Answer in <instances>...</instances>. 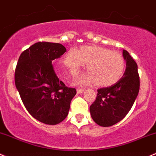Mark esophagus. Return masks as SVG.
Masks as SVG:
<instances>
[{
	"label": "esophagus",
	"mask_w": 156,
	"mask_h": 156,
	"mask_svg": "<svg viewBox=\"0 0 156 156\" xmlns=\"http://www.w3.org/2000/svg\"><path fill=\"white\" fill-rule=\"evenodd\" d=\"M84 90H85V89H77V90H76V92H77V93H78V94H81V93H83L84 92Z\"/></svg>",
	"instance_id": "obj_1"
}]
</instances>
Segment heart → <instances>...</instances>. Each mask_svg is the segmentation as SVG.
<instances>
[{
    "label": "heart",
    "mask_w": 156,
    "mask_h": 156,
    "mask_svg": "<svg viewBox=\"0 0 156 156\" xmlns=\"http://www.w3.org/2000/svg\"><path fill=\"white\" fill-rule=\"evenodd\" d=\"M63 63L72 75L87 63L89 72L76 79L80 85L95 81L99 86L112 85L121 79L126 69L125 58L120 52L99 46H87L80 50L71 48L65 54Z\"/></svg>",
    "instance_id": "obj_1"
}]
</instances>
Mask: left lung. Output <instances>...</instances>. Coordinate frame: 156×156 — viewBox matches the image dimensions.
<instances>
[{
    "mask_svg": "<svg viewBox=\"0 0 156 156\" xmlns=\"http://www.w3.org/2000/svg\"><path fill=\"white\" fill-rule=\"evenodd\" d=\"M126 69L123 76L111 87L97 90V96L90 106L93 121L100 126L108 127L121 121L131 109L139 91L138 66L128 51L122 50Z\"/></svg>",
    "mask_w": 156,
    "mask_h": 156,
    "instance_id": "obj_1",
    "label": "left lung"
}]
</instances>
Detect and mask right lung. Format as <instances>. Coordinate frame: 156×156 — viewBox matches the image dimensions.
<instances>
[{"instance_id": "add662e5", "label": "right lung", "mask_w": 156, "mask_h": 156, "mask_svg": "<svg viewBox=\"0 0 156 156\" xmlns=\"http://www.w3.org/2000/svg\"><path fill=\"white\" fill-rule=\"evenodd\" d=\"M66 51L60 44L36 43L20 54L16 66L15 85L25 108L47 125H57L66 119L76 94L75 88L59 80L52 65V60Z\"/></svg>"}]
</instances>
